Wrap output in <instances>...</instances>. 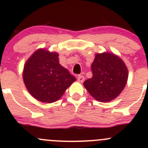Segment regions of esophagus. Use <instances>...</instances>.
I'll list each match as a JSON object with an SVG mask.
<instances>
[{"mask_svg":"<svg viewBox=\"0 0 148 148\" xmlns=\"http://www.w3.org/2000/svg\"><path fill=\"white\" fill-rule=\"evenodd\" d=\"M77 79H78L79 82H83L84 81V77L82 75H79L78 77H77Z\"/></svg>","mask_w":148,"mask_h":148,"instance_id":"34e87169","label":"esophagus"}]
</instances>
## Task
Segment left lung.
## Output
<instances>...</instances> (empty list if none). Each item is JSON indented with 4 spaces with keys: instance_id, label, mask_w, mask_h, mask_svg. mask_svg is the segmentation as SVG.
Segmentation results:
<instances>
[{
    "instance_id": "left-lung-1",
    "label": "left lung",
    "mask_w": 148,
    "mask_h": 148,
    "mask_svg": "<svg viewBox=\"0 0 148 148\" xmlns=\"http://www.w3.org/2000/svg\"><path fill=\"white\" fill-rule=\"evenodd\" d=\"M91 68L93 76L84 86L96 100L107 102L120 95L127 84L128 71L119 56L108 52L97 53Z\"/></svg>"
}]
</instances>
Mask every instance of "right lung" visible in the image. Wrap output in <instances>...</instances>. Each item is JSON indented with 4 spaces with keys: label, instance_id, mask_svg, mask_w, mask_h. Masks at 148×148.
Here are the masks:
<instances>
[{
    "label": "right lung",
    "instance_id": "1",
    "mask_svg": "<svg viewBox=\"0 0 148 148\" xmlns=\"http://www.w3.org/2000/svg\"><path fill=\"white\" fill-rule=\"evenodd\" d=\"M23 79L32 97L46 103L60 99L76 81L75 77L59 64V54L44 49L36 51L26 61Z\"/></svg>",
    "mask_w": 148,
    "mask_h": 148
}]
</instances>
